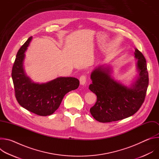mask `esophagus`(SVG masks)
Instances as JSON below:
<instances>
[{
	"instance_id": "34e87169",
	"label": "esophagus",
	"mask_w": 159,
	"mask_h": 159,
	"mask_svg": "<svg viewBox=\"0 0 159 159\" xmlns=\"http://www.w3.org/2000/svg\"><path fill=\"white\" fill-rule=\"evenodd\" d=\"M79 80H80V84L82 85H84L85 84L86 80H87V77H86V75H81V76L80 77V78H79Z\"/></svg>"
}]
</instances>
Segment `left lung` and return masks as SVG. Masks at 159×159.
<instances>
[{
  "label": "left lung",
  "mask_w": 159,
  "mask_h": 159,
  "mask_svg": "<svg viewBox=\"0 0 159 159\" xmlns=\"http://www.w3.org/2000/svg\"><path fill=\"white\" fill-rule=\"evenodd\" d=\"M139 77L131 87L112 79L109 70L99 66L91 74L93 83L89 89L97 96L96 104L90 109V114L101 123L128 118L137 112L143 104L148 85V74L143 55L136 48Z\"/></svg>",
  "instance_id": "left-lung-1"
}]
</instances>
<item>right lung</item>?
I'll return each instance as SVG.
<instances>
[{"mask_svg": "<svg viewBox=\"0 0 159 159\" xmlns=\"http://www.w3.org/2000/svg\"><path fill=\"white\" fill-rule=\"evenodd\" d=\"M32 37L25 43L17 53L12 69V79L15 97L18 103L34 114L46 116L59 107L65 95L79 86V80L74 77H58L44 84L31 82L25 74V52Z\"/></svg>", "mask_w": 159, "mask_h": 159, "instance_id": "right-lung-1", "label": "right lung"}]
</instances>
